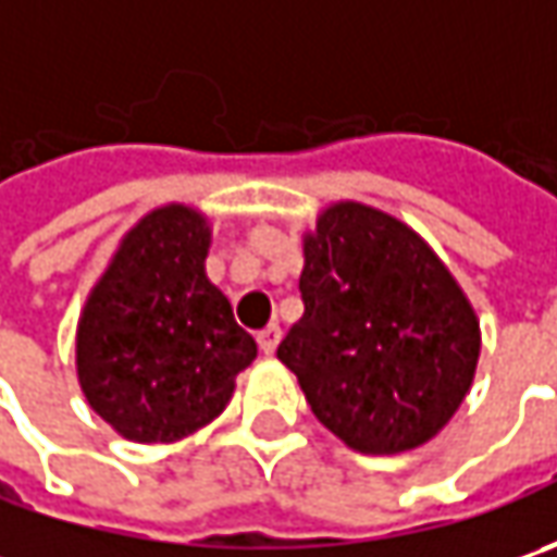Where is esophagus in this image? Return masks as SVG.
I'll return each instance as SVG.
<instances>
[{
  "label": "esophagus",
  "instance_id": "34e87169",
  "mask_svg": "<svg viewBox=\"0 0 557 557\" xmlns=\"http://www.w3.org/2000/svg\"><path fill=\"white\" fill-rule=\"evenodd\" d=\"M278 341H282V329H278V325H267L263 332L257 334V344H260V350H263L267 356L275 354Z\"/></svg>",
  "mask_w": 557,
  "mask_h": 557
}]
</instances>
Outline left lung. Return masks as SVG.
<instances>
[{
	"label": "left lung",
	"instance_id": "obj_1",
	"mask_svg": "<svg viewBox=\"0 0 557 557\" xmlns=\"http://www.w3.org/2000/svg\"><path fill=\"white\" fill-rule=\"evenodd\" d=\"M300 294L278 359L312 416L366 456L437 437L474 384L481 319L434 247L387 210L334 201L304 232Z\"/></svg>",
	"mask_w": 557,
	"mask_h": 557
}]
</instances>
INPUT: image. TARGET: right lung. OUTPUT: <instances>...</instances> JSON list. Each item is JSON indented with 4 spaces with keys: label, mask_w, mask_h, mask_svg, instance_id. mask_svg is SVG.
Returning <instances> with one entry per match:
<instances>
[{
    "label": "right lung",
    "mask_w": 557,
    "mask_h": 557,
    "mask_svg": "<svg viewBox=\"0 0 557 557\" xmlns=\"http://www.w3.org/2000/svg\"><path fill=\"white\" fill-rule=\"evenodd\" d=\"M210 220L163 203L133 225L76 322V381L133 443H176L210 424L257 359V341L207 278Z\"/></svg>",
    "instance_id": "obj_1"
}]
</instances>
